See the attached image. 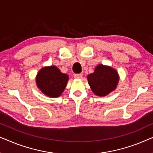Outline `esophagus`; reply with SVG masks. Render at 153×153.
Returning <instances> with one entry per match:
<instances>
[{
	"label": "esophagus",
	"mask_w": 153,
	"mask_h": 153,
	"mask_svg": "<svg viewBox=\"0 0 153 153\" xmlns=\"http://www.w3.org/2000/svg\"><path fill=\"white\" fill-rule=\"evenodd\" d=\"M74 78H75V79H80L82 78L83 74H75L74 75Z\"/></svg>",
	"instance_id": "1"
}]
</instances>
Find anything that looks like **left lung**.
Here are the masks:
<instances>
[{"mask_svg": "<svg viewBox=\"0 0 153 153\" xmlns=\"http://www.w3.org/2000/svg\"><path fill=\"white\" fill-rule=\"evenodd\" d=\"M119 74L116 69L99 64L94 72L87 76L91 89L95 95L100 97L108 95L116 89Z\"/></svg>", "mask_w": 153, "mask_h": 153, "instance_id": "8db88e82", "label": "left lung"}]
</instances>
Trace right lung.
Wrapping results in <instances>:
<instances>
[{
  "label": "right lung",
  "instance_id": "1",
  "mask_svg": "<svg viewBox=\"0 0 153 153\" xmlns=\"http://www.w3.org/2000/svg\"><path fill=\"white\" fill-rule=\"evenodd\" d=\"M68 81V75L62 73L55 65L43 67L35 77L37 88L46 96L52 98L62 95Z\"/></svg>",
  "mask_w": 153,
  "mask_h": 153
}]
</instances>
